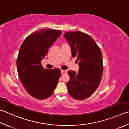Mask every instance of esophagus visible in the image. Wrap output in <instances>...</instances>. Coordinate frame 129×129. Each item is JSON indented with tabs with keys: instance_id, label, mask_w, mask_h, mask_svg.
Listing matches in <instances>:
<instances>
[{
	"instance_id": "esophagus-1",
	"label": "esophagus",
	"mask_w": 129,
	"mask_h": 129,
	"mask_svg": "<svg viewBox=\"0 0 129 129\" xmlns=\"http://www.w3.org/2000/svg\"><path fill=\"white\" fill-rule=\"evenodd\" d=\"M61 73L62 74H67V70H61Z\"/></svg>"
}]
</instances>
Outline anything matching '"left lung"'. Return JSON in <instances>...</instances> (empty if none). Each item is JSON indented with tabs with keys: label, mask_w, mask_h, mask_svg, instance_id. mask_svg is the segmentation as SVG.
I'll use <instances>...</instances> for the list:
<instances>
[{
	"label": "left lung",
	"mask_w": 129,
	"mask_h": 129,
	"mask_svg": "<svg viewBox=\"0 0 129 129\" xmlns=\"http://www.w3.org/2000/svg\"><path fill=\"white\" fill-rule=\"evenodd\" d=\"M65 39L69 43L72 56L79 61V71H68V92L76 100L89 97L97 89L103 73L102 52L91 36L83 32H65Z\"/></svg>",
	"instance_id": "obj_1"
}]
</instances>
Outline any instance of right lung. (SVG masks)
I'll use <instances>...</instances> for the list:
<instances>
[{
  "label": "right lung",
  "mask_w": 129,
  "mask_h": 129,
  "mask_svg": "<svg viewBox=\"0 0 129 129\" xmlns=\"http://www.w3.org/2000/svg\"><path fill=\"white\" fill-rule=\"evenodd\" d=\"M61 34L60 30L41 29L29 35L19 49L17 68L20 80L28 93L37 99L51 96L59 82L60 70L44 69L41 60Z\"/></svg>",
  "instance_id": "obj_1"
}]
</instances>
